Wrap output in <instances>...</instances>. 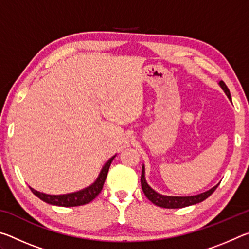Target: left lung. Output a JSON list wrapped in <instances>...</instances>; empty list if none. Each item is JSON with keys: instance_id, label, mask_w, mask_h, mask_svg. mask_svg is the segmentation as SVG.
I'll list each match as a JSON object with an SVG mask.
<instances>
[{"instance_id": "left-lung-1", "label": "left lung", "mask_w": 249, "mask_h": 249, "mask_svg": "<svg viewBox=\"0 0 249 249\" xmlns=\"http://www.w3.org/2000/svg\"><path fill=\"white\" fill-rule=\"evenodd\" d=\"M220 86L222 87V89L224 90L226 95L229 96V99H231V92L227 88L224 81H220ZM141 183H142V189L144 191L145 196H147V199L149 201L153 202L155 205L160 206V208H166V209H180V208H184V206H189L192 204H196L200 203V202L204 201L205 199L212 195V193L216 190L217 185L213 187L211 190L206 191L204 193H201V195L197 196H161L154 191L148 184H147L146 180H145V171H144V167H142V177H141Z\"/></svg>"}]
</instances>
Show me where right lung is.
I'll use <instances>...</instances> for the list:
<instances>
[{
  "mask_svg": "<svg viewBox=\"0 0 249 249\" xmlns=\"http://www.w3.org/2000/svg\"><path fill=\"white\" fill-rule=\"evenodd\" d=\"M114 157H112L107 163H105L102 171H101V174L99 176V178L96 179L95 182L92 185H90V187L83 189L81 191L69 193V195H64V196H50V195H45V193L34 190L33 188H31V190L34 195L38 196L40 200H43L44 202H46V203H49V204L59 205V206L84 205L89 203V202H91L92 200H94L95 197L99 196V193L102 191L105 179H107V172L109 169V166H111Z\"/></svg>",
  "mask_w": 249,
  "mask_h": 249,
  "instance_id": "right-lung-1",
  "label": "right lung"
}]
</instances>
